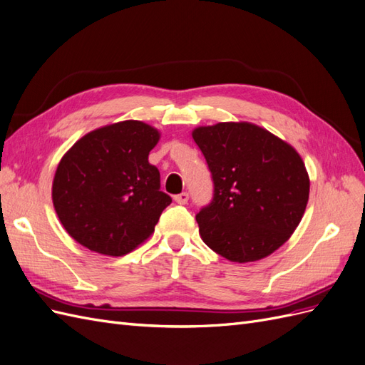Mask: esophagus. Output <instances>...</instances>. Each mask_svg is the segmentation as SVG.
I'll use <instances>...</instances> for the list:
<instances>
[{"label":"esophagus","mask_w":365,"mask_h":365,"mask_svg":"<svg viewBox=\"0 0 365 365\" xmlns=\"http://www.w3.org/2000/svg\"><path fill=\"white\" fill-rule=\"evenodd\" d=\"M175 201L178 202L180 205H184V204H187V201H189V193H181V195H176L175 196Z\"/></svg>","instance_id":"obj_1"}]
</instances>
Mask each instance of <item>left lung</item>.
Wrapping results in <instances>:
<instances>
[{"instance_id": "obj_1", "label": "left lung", "mask_w": 365, "mask_h": 365, "mask_svg": "<svg viewBox=\"0 0 365 365\" xmlns=\"http://www.w3.org/2000/svg\"><path fill=\"white\" fill-rule=\"evenodd\" d=\"M215 184L196 215L205 245L230 262L268 257L291 237L309 200L306 165L289 143L248 121L195 128Z\"/></svg>"}]
</instances>
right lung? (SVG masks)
Returning <instances> with one entry per match:
<instances>
[{"instance_id": "add662e5", "label": "right lung", "mask_w": 365, "mask_h": 365, "mask_svg": "<svg viewBox=\"0 0 365 365\" xmlns=\"http://www.w3.org/2000/svg\"><path fill=\"white\" fill-rule=\"evenodd\" d=\"M160 137L148 123L125 120L88 132L61 158L51 200L77 244L120 257L149 239L172 202L148 160Z\"/></svg>"}]
</instances>
